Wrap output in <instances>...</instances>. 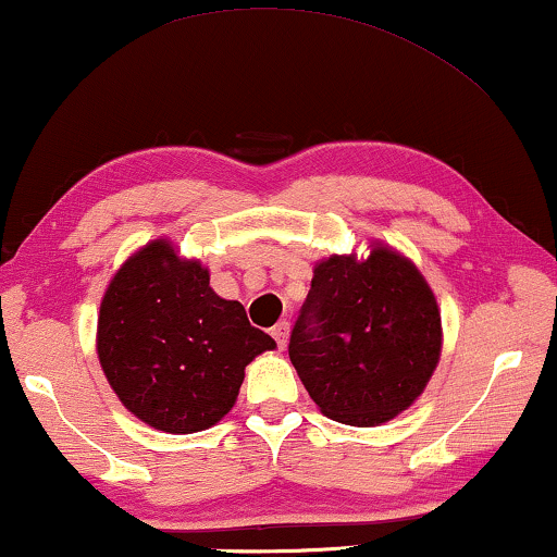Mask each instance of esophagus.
<instances>
[{
    "mask_svg": "<svg viewBox=\"0 0 557 557\" xmlns=\"http://www.w3.org/2000/svg\"><path fill=\"white\" fill-rule=\"evenodd\" d=\"M272 338L277 341L280 348L287 346V338H289V323H287V320H280V323L272 327Z\"/></svg>",
    "mask_w": 557,
    "mask_h": 557,
    "instance_id": "esophagus-1",
    "label": "esophagus"
}]
</instances>
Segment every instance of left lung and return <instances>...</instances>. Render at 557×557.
Masks as SVG:
<instances>
[{
	"label": "left lung",
	"instance_id": "obj_1",
	"mask_svg": "<svg viewBox=\"0 0 557 557\" xmlns=\"http://www.w3.org/2000/svg\"><path fill=\"white\" fill-rule=\"evenodd\" d=\"M289 360L325 417L375 426L417 401L442 354L434 293L406 257L320 262L289 333Z\"/></svg>",
	"mask_w": 557,
	"mask_h": 557
}]
</instances>
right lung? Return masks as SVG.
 <instances>
[{
    "label": "right lung",
    "mask_w": 557,
    "mask_h": 557,
    "mask_svg": "<svg viewBox=\"0 0 557 557\" xmlns=\"http://www.w3.org/2000/svg\"><path fill=\"white\" fill-rule=\"evenodd\" d=\"M275 341L197 260L156 239L115 272L100 302L98 358L125 409L169 434L214 426L237 401L245 366Z\"/></svg>",
    "instance_id": "obj_1"
}]
</instances>
